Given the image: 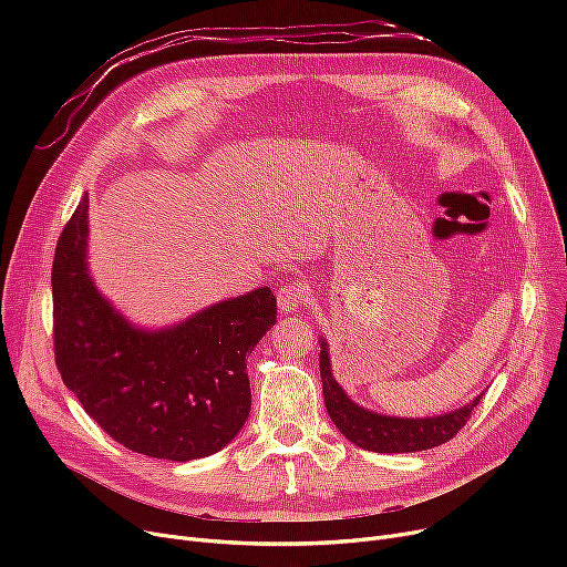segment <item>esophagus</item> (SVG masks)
<instances>
[{"mask_svg": "<svg viewBox=\"0 0 567 567\" xmlns=\"http://www.w3.org/2000/svg\"><path fill=\"white\" fill-rule=\"evenodd\" d=\"M278 306L282 312H296L308 303V291L301 280H287L278 287Z\"/></svg>", "mask_w": 567, "mask_h": 567, "instance_id": "obj_1", "label": "esophagus"}]
</instances>
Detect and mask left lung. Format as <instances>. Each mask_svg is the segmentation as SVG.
I'll list each match as a JSON object with an SVG mask.
<instances>
[{"mask_svg": "<svg viewBox=\"0 0 567 567\" xmlns=\"http://www.w3.org/2000/svg\"><path fill=\"white\" fill-rule=\"evenodd\" d=\"M319 372L323 383V402L329 409L336 427L363 451L372 453H415L436 449V445L451 441L471 419V411L478 406V395L466 406L436 415V419H393V415H379L353 404L340 383L331 374L329 347L321 342Z\"/></svg>", "mask_w": 567, "mask_h": 567, "instance_id": "8db88e82", "label": "left lung"}]
</instances>
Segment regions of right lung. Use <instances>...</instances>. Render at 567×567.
<instances>
[{
  "label": "right lung",
  "instance_id": "right-lung-1",
  "mask_svg": "<svg viewBox=\"0 0 567 567\" xmlns=\"http://www.w3.org/2000/svg\"><path fill=\"white\" fill-rule=\"evenodd\" d=\"M86 197L52 261V347L69 391L124 449L188 462L214 455L250 413L248 353L276 323L271 289L146 333L118 317L86 274Z\"/></svg>",
  "mask_w": 567,
  "mask_h": 567
}]
</instances>
